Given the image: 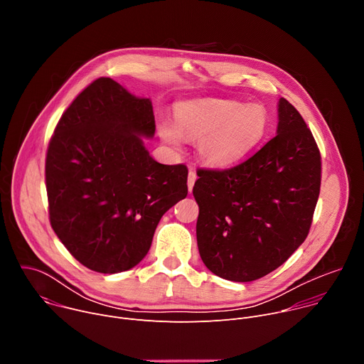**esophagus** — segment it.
Listing matches in <instances>:
<instances>
[{
  "label": "esophagus",
  "mask_w": 364,
  "mask_h": 364,
  "mask_svg": "<svg viewBox=\"0 0 364 364\" xmlns=\"http://www.w3.org/2000/svg\"><path fill=\"white\" fill-rule=\"evenodd\" d=\"M196 180H197V174H196V171L190 170V171H188V178H187V186H188V191H190V193L193 191V187H194Z\"/></svg>",
  "instance_id": "obj_1"
}]
</instances>
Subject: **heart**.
<instances>
[{
  "mask_svg": "<svg viewBox=\"0 0 364 364\" xmlns=\"http://www.w3.org/2000/svg\"><path fill=\"white\" fill-rule=\"evenodd\" d=\"M176 122L161 119V139L178 149L184 138L197 139L198 159L212 168L232 167L261 146L271 131V114L262 103L235 99H191L174 108Z\"/></svg>",
  "mask_w": 364,
  "mask_h": 364,
  "instance_id": "1",
  "label": "heart"
}]
</instances>
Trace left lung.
<instances>
[{
    "label": "left lung",
    "mask_w": 364,
    "mask_h": 364,
    "mask_svg": "<svg viewBox=\"0 0 364 364\" xmlns=\"http://www.w3.org/2000/svg\"><path fill=\"white\" fill-rule=\"evenodd\" d=\"M197 176V246L215 275L235 282L259 279L305 240L320 194L321 157L287 99L278 100L277 136L253 157L230 170Z\"/></svg>",
    "instance_id": "8db88e82"
}]
</instances>
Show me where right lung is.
<instances>
[{
  "label": "right lung",
  "mask_w": 364,
  "mask_h": 364,
  "mask_svg": "<svg viewBox=\"0 0 364 364\" xmlns=\"http://www.w3.org/2000/svg\"><path fill=\"white\" fill-rule=\"evenodd\" d=\"M152 102L111 77L62 115L46 159L50 223L75 259L100 274L138 265L163 215L187 196V167L155 161Z\"/></svg>",
  "instance_id": "right-lung-1"
}]
</instances>
